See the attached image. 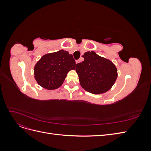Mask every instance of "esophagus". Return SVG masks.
<instances>
[{
	"instance_id": "34e87169",
	"label": "esophagus",
	"mask_w": 151,
	"mask_h": 151,
	"mask_svg": "<svg viewBox=\"0 0 151 151\" xmlns=\"http://www.w3.org/2000/svg\"><path fill=\"white\" fill-rule=\"evenodd\" d=\"M81 62H82V59H79V60H76V64H77V63H79Z\"/></svg>"
}]
</instances>
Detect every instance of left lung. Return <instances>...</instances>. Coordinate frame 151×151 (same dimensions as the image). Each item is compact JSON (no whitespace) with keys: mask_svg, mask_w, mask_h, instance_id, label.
<instances>
[{"mask_svg":"<svg viewBox=\"0 0 151 151\" xmlns=\"http://www.w3.org/2000/svg\"><path fill=\"white\" fill-rule=\"evenodd\" d=\"M83 57L84 60L77 63L76 67L81 86L86 91L95 94L107 92L118 77L115 65L93 51L84 53Z\"/></svg>","mask_w":151,"mask_h":151,"instance_id":"left-lung-1","label":"left lung"}]
</instances>
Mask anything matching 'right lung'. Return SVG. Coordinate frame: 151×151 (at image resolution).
<instances>
[{
    "label": "right lung",
    "instance_id": "add662e5",
    "mask_svg": "<svg viewBox=\"0 0 151 151\" xmlns=\"http://www.w3.org/2000/svg\"><path fill=\"white\" fill-rule=\"evenodd\" d=\"M76 65L72 55L63 50L44 55L35 66V79L45 89H56L62 85L67 73L75 69Z\"/></svg>",
    "mask_w": 151,
    "mask_h": 151
}]
</instances>
